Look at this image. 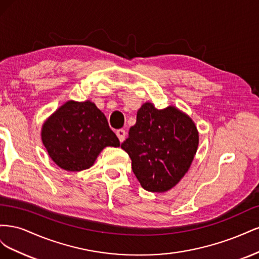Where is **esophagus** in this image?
Wrapping results in <instances>:
<instances>
[{"label":"esophagus","mask_w":259,"mask_h":259,"mask_svg":"<svg viewBox=\"0 0 259 259\" xmlns=\"http://www.w3.org/2000/svg\"><path fill=\"white\" fill-rule=\"evenodd\" d=\"M116 136L117 137H119V140H120V142L122 143V142H124V139H125V136H126V132H125L124 130H117L116 132Z\"/></svg>","instance_id":"esophagus-1"}]
</instances>
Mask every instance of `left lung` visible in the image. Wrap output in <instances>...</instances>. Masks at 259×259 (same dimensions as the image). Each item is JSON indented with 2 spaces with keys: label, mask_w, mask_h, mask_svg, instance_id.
<instances>
[{
  "label": "left lung",
  "mask_w": 259,
  "mask_h": 259,
  "mask_svg": "<svg viewBox=\"0 0 259 259\" xmlns=\"http://www.w3.org/2000/svg\"><path fill=\"white\" fill-rule=\"evenodd\" d=\"M199 133L189 115L174 106L159 110L146 103L121 148L144 189L165 192L189 169L198 150Z\"/></svg>",
  "instance_id": "left-lung-1"
}]
</instances>
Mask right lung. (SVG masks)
Masks as SVG:
<instances>
[{
	"instance_id": "obj_1",
	"label": "right lung",
	"mask_w": 259,
	"mask_h": 259,
	"mask_svg": "<svg viewBox=\"0 0 259 259\" xmlns=\"http://www.w3.org/2000/svg\"><path fill=\"white\" fill-rule=\"evenodd\" d=\"M42 142L57 165L69 171L90 168L104 148L119 147L107 117L90 100H69L42 126Z\"/></svg>"
}]
</instances>
